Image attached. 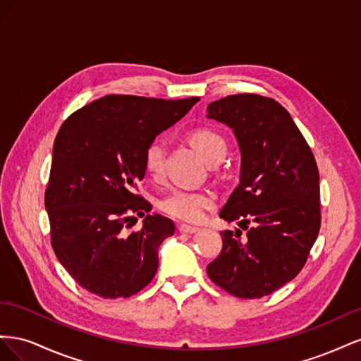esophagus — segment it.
Returning <instances> with one entry per match:
<instances>
[{"label":"esophagus","instance_id":"34e87169","mask_svg":"<svg viewBox=\"0 0 361 361\" xmlns=\"http://www.w3.org/2000/svg\"><path fill=\"white\" fill-rule=\"evenodd\" d=\"M179 232L180 233H195L199 232V227H192V226H187V224H180L179 226Z\"/></svg>","mask_w":361,"mask_h":361}]
</instances>
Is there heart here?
I'll use <instances>...</instances> for the list:
<instances>
[{"mask_svg": "<svg viewBox=\"0 0 361 361\" xmlns=\"http://www.w3.org/2000/svg\"><path fill=\"white\" fill-rule=\"evenodd\" d=\"M190 143L197 149L199 154L207 161L212 162L223 158L227 150L224 137L211 128H195L188 134ZM166 147L159 138L152 140L145 149V169L152 176H158L164 166ZM218 197L209 190H192L178 187L169 191L159 202L161 211L167 215L187 223H199L207 209L215 206Z\"/></svg>", "mask_w": 361, "mask_h": 361, "instance_id": "obj_1", "label": "heart"}]
</instances>
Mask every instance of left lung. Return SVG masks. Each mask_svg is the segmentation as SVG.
<instances>
[{
	"label": "left lung",
	"mask_w": 361,
	"mask_h": 361,
	"mask_svg": "<svg viewBox=\"0 0 361 361\" xmlns=\"http://www.w3.org/2000/svg\"><path fill=\"white\" fill-rule=\"evenodd\" d=\"M207 117L233 130L239 185L220 212L236 228L206 271L238 298H262L298 276L321 227L319 171L307 141L277 101L253 93L207 105Z\"/></svg>",
	"instance_id": "left-lung-1"
}]
</instances>
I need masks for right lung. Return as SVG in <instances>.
<instances>
[{
  "mask_svg": "<svg viewBox=\"0 0 361 361\" xmlns=\"http://www.w3.org/2000/svg\"><path fill=\"white\" fill-rule=\"evenodd\" d=\"M199 101L108 94L64 120L54 141L45 207L54 253L85 290L128 298L155 277L158 248L174 224L149 215L152 204L135 194L146 173L145 149ZM145 213L138 233L123 231Z\"/></svg>",
  "mask_w": 361,
  "mask_h": 361,
  "instance_id": "add662e5",
  "label": "right lung"
}]
</instances>
